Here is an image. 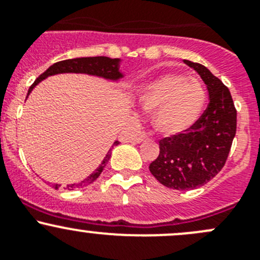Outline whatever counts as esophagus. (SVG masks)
Wrapping results in <instances>:
<instances>
[{"label": "esophagus", "instance_id": "esophagus-1", "mask_svg": "<svg viewBox=\"0 0 260 260\" xmlns=\"http://www.w3.org/2000/svg\"><path fill=\"white\" fill-rule=\"evenodd\" d=\"M146 138H148V135H146L145 133H141V134H139V135L136 136V138H135V143H141V141H144V140H145Z\"/></svg>", "mask_w": 260, "mask_h": 260}]
</instances>
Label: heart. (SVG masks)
<instances>
[{
	"instance_id": "1",
	"label": "heart",
	"mask_w": 260,
	"mask_h": 260,
	"mask_svg": "<svg viewBox=\"0 0 260 260\" xmlns=\"http://www.w3.org/2000/svg\"><path fill=\"white\" fill-rule=\"evenodd\" d=\"M204 84L183 74L166 73L141 86L138 105L151 115V126L161 136H177L193 126L204 111Z\"/></svg>"
}]
</instances>
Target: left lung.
Wrapping results in <instances>:
<instances>
[{
    "label": "left lung",
    "instance_id": "8db88e82",
    "mask_svg": "<svg viewBox=\"0 0 260 260\" xmlns=\"http://www.w3.org/2000/svg\"><path fill=\"white\" fill-rule=\"evenodd\" d=\"M183 61L205 82L210 104L188 131L159 141V156L149 169L163 186L188 191L206 184L225 166L236 134V110L217 77L202 64Z\"/></svg>",
    "mask_w": 260,
    "mask_h": 260
}]
</instances>
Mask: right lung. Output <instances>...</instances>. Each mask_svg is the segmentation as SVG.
I'll return each mask as SVG.
<instances>
[{"instance_id":"1","label":"right lung","mask_w":260,"mask_h":260,"mask_svg":"<svg viewBox=\"0 0 260 260\" xmlns=\"http://www.w3.org/2000/svg\"><path fill=\"white\" fill-rule=\"evenodd\" d=\"M120 64H121V59H111L109 56H87V58H74V59H67V60L58 61V63L53 64V66L49 67L43 74H40L37 78V81L32 83V86L29 88L27 92L26 99L29 97V94L31 93L32 89L40 83V82L46 79L48 77L56 76V74H63V73H83V74H89V76L94 77H101V78L109 79V81L117 82L119 79L124 78L125 74L120 71ZM119 144V141H115L112 144L111 149L109 150V153L106 154V156L104 158L102 163L97 167L96 171L93 173L89 174L87 178H84L83 181L79 182V183H72L67 186L68 189H76L81 188V187L88 186L92 182L96 181L100 177V174L102 173L104 168L106 167V164L109 163L110 158H111V150L114 149V146H116ZM60 187V184H54V188L58 189Z\"/></svg>"}]
</instances>
